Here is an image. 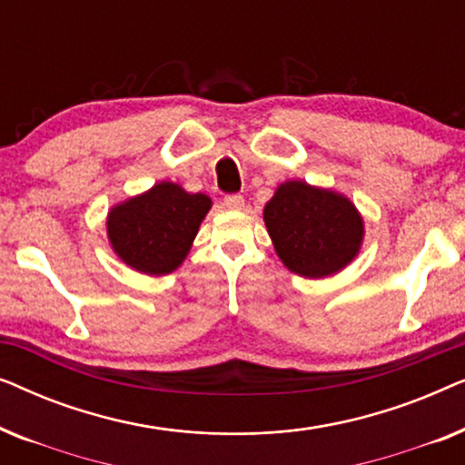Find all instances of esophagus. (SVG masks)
I'll return each mask as SVG.
<instances>
[{
    "label": "esophagus",
    "instance_id": "34e87169",
    "mask_svg": "<svg viewBox=\"0 0 465 465\" xmlns=\"http://www.w3.org/2000/svg\"><path fill=\"white\" fill-rule=\"evenodd\" d=\"M224 205L228 209H234V212H239V209L245 207V199L241 194H226L224 196Z\"/></svg>",
    "mask_w": 465,
    "mask_h": 465
}]
</instances>
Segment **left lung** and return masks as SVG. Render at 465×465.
I'll return each instance as SVG.
<instances>
[{
    "mask_svg": "<svg viewBox=\"0 0 465 465\" xmlns=\"http://www.w3.org/2000/svg\"><path fill=\"white\" fill-rule=\"evenodd\" d=\"M264 222L283 264L313 279L351 262L364 234L351 201L304 182L282 183L266 203Z\"/></svg>",
    "mask_w": 465,
    "mask_h": 465,
    "instance_id": "8db88e82",
    "label": "left lung"
}]
</instances>
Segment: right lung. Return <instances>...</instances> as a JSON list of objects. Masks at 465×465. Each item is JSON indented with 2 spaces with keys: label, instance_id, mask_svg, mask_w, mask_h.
<instances>
[{
  "label": "right lung",
  "instance_id": "obj_1",
  "mask_svg": "<svg viewBox=\"0 0 465 465\" xmlns=\"http://www.w3.org/2000/svg\"><path fill=\"white\" fill-rule=\"evenodd\" d=\"M212 201L161 182L150 193L114 207L107 237L114 252L135 271L167 275L186 258Z\"/></svg>",
  "mask_w": 465,
  "mask_h": 465
}]
</instances>
